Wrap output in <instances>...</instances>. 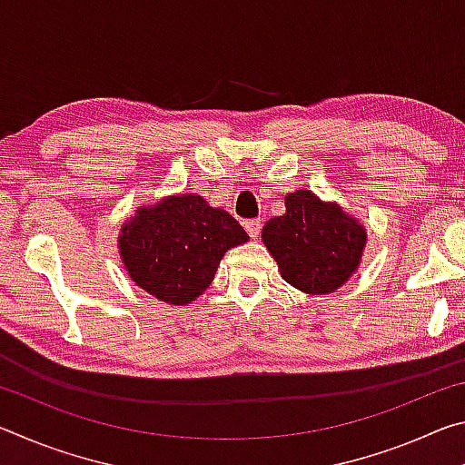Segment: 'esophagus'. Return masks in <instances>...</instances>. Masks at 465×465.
<instances>
[{"mask_svg": "<svg viewBox=\"0 0 465 465\" xmlns=\"http://www.w3.org/2000/svg\"><path fill=\"white\" fill-rule=\"evenodd\" d=\"M243 227H246V232L250 233V238H258L261 235V230H262V223L261 219H248V222H243Z\"/></svg>", "mask_w": 465, "mask_h": 465, "instance_id": "esophagus-1", "label": "esophagus"}]
</instances>
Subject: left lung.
<instances>
[{
	"mask_svg": "<svg viewBox=\"0 0 465 465\" xmlns=\"http://www.w3.org/2000/svg\"><path fill=\"white\" fill-rule=\"evenodd\" d=\"M285 207V215L264 225V246L289 285L332 293L359 266L367 240L363 225L310 191L287 194Z\"/></svg>",
	"mask_w": 465,
	"mask_h": 465,
	"instance_id": "1",
	"label": "left lung"
}]
</instances>
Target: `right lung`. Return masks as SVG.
Returning <instances> with one entry per match:
<instances>
[{
  "mask_svg": "<svg viewBox=\"0 0 465 465\" xmlns=\"http://www.w3.org/2000/svg\"><path fill=\"white\" fill-rule=\"evenodd\" d=\"M248 233L223 209L199 194H178L137 211L123 225L119 248L129 277L155 299L194 302L213 281L227 250Z\"/></svg>",
  "mask_w": 465,
  "mask_h": 465,
  "instance_id": "obj_1",
  "label": "right lung"
}]
</instances>
